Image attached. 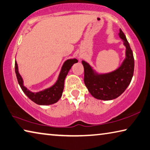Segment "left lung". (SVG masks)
<instances>
[{
    "label": "left lung",
    "mask_w": 150,
    "mask_h": 150,
    "mask_svg": "<svg viewBox=\"0 0 150 150\" xmlns=\"http://www.w3.org/2000/svg\"><path fill=\"white\" fill-rule=\"evenodd\" d=\"M119 37L125 47V57L116 69L109 73H99L89 63L82 61L84 67L85 85L91 96L97 99L109 101L116 99L125 91L133 77L134 55L126 37L121 28Z\"/></svg>",
    "instance_id": "left-lung-1"
}]
</instances>
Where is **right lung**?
<instances>
[{
	"label": "right lung",
	"mask_w": 150,
	"mask_h": 150,
	"mask_svg": "<svg viewBox=\"0 0 150 150\" xmlns=\"http://www.w3.org/2000/svg\"><path fill=\"white\" fill-rule=\"evenodd\" d=\"M77 62V59L75 58L66 60L61 67L57 80L56 81L54 84L51 87L38 92H33L24 85L23 77L18 72V67L16 61H15V73L21 89L30 100L38 105H49L57 103L62 96L65 77L73 64Z\"/></svg>",
	"instance_id": "obj_1"
}]
</instances>
